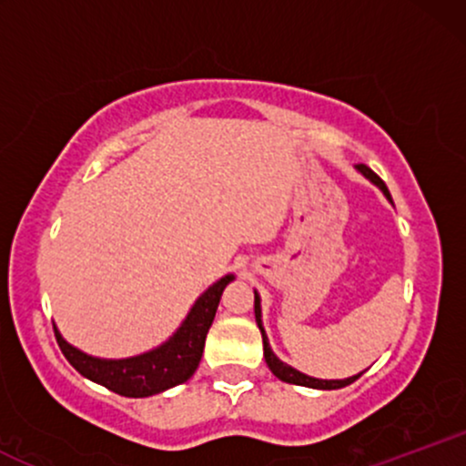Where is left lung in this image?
<instances>
[{
    "instance_id": "obj_1",
    "label": "left lung",
    "mask_w": 466,
    "mask_h": 466,
    "mask_svg": "<svg viewBox=\"0 0 466 466\" xmlns=\"http://www.w3.org/2000/svg\"><path fill=\"white\" fill-rule=\"evenodd\" d=\"M355 168H357V173H361L363 177H366L368 181H370V184L377 186V188L383 192V197H386V199L394 206L392 197H390L388 186L383 184V181H381V177H379V175H374L372 170L368 168L366 164H357ZM254 313H256V324H258L260 335H263V352H265V361H267V366H269V370L274 372L276 377L280 379V381H285V383H293V386L315 388V390H337V388H346V386H350L352 381H357V379L361 377V372H360V374H352V377H349V379H315V377H309V374H304V372H300V370H296V368H291V366H289V363L280 361V360H278V357H276V352L271 350L269 339H267L265 326H263V309H260V296H258V291H254Z\"/></svg>"
}]
</instances>
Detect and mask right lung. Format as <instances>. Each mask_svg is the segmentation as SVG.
Instances as JSON below:
<instances>
[{
  "mask_svg": "<svg viewBox=\"0 0 466 466\" xmlns=\"http://www.w3.org/2000/svg\"><path fill=\"white\" fill-rule=\"evenodd\" d=\"M232 280L234 274H226L215 285L208 287L192 304L179 329L164 344L155 346L153 350L142 352V355L125 357V360H105V357L87 355L69 344L55 324L58 349L85 379L105 386L111 392L122 394V397L144 399L166 392V390L188 381L195 374L223 289Z\"/></svg>",
  "mask_w": 466,
  "mask_h": 466,
  "instance_id": "1",
  "label": "right lung"
}]
</instances>
